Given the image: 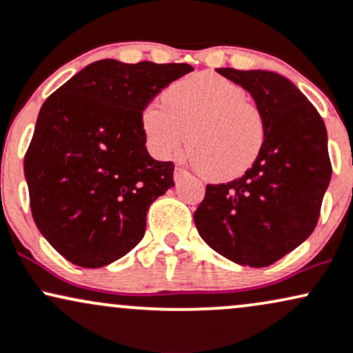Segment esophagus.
I'll return each mask as SVG.
<instances>
[{"instance_id":"esophagus-1","label":"esophagus","mask_w":353,"mask_h":353,"mask_svg":"<svg viewBox=\"0 0 353 353\" xmlns=\"http://www.w3.org/2000/svg\"><path fill=\"white\" fill-rule=\"evenodd\" d=\"M185 176H188V172H186L185 168H181V167H176V168H175V172H173V178H175V181H180V180H183Z\"/></svg>"}]
</instances>
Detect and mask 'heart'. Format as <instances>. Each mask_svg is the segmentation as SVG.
Returning a JSON list of instances; mask_svg holds the SVG:
<instances>
[{
  "label": "heart",
  "mask_w": 353,
  "mask_h": 353,
  "mask_svg": "<svg viewBox=\"0 0 353 353\" xmlns=\"http://www.w3.org/2000/svg\"><path fill=\"white\" fill-rule=\"evenodd\" d=\"M148 145L172 159L190 140V155L205 176L230 180L243 175L264 143V119L248 102L241 85L214 74H198L173 84L165 97L143 109Z\"/></svg>",
  "instance_id": "obj_1"
}]
</instances>
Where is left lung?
Segmentation results:
<instances>
[{"label":"left lung","instance_id":"1","mask_svg":"<svg viewBox=\"0 0 353 353\" xmlns=\"http://www.w3.org/2000/svg\"><path fill=\"white\" fill-rule=\"evenodd\" d=\"M254 99L264 143L241 178L206 185L194 225L211 250L241 266L266 268L296 250L317 225L332 176L327 130L316 107L271 70L216 69Z\"/></svg>","mask_w":353,"mask_h":353}]
</instances>
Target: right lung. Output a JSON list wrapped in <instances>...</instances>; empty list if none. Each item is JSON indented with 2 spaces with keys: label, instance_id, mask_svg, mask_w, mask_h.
<instances>
[{
  "label": "right lung",
  "instance_id": "add662e5",
  "mask_svg": "<svg viewBox=\"0 0 353 353\" xmlns=\"http://www.w3.org/2000/svg\"><path fill=\"white\" fill-rule=\"evenodd\" d=\"M190 64L92 62L49 95L24 155L41 234L81 268L114 263L142 241L147 211L173 183L148 155L142 112Z\"/></svg>",
  "mask_w": 353,
  "mask_h": 353
}]
</instances>
